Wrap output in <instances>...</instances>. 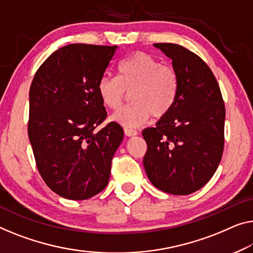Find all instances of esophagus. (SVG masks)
<instances>
[{
    "label": "esophagus",
    "mask_w": 253,
    "mask_h": 253,
    "mask_svg": "<svg viewBox=\"0 0 253 253\" xmlns=\"http://www.w3.org/2000/svg\"><path fill=\"white\" fill-rule=\"evenodd\" d=\"M124 131H125V134L127 135V136H135V135H137V131L135 129H131V128H125L124 129Z\"/></svg>",
    "instance_id": "1"
}]
</instances>
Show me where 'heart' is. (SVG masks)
Here are the masks:
<instances>
[{
	"label": "heart",
	"instance_id": "b5f03b06",
	"mask_svg": "<svg viewBox=\"0 0 253 253\" xmlns=\"http://www.w3.org/2000/svg\"><path fill=\"white\" fill-rule=\"evenodd\" d=\"M126 92H131L133 104L117 111L110 119L126 128L138 127L148 122L150 115L161 118L171 110L178 92V77L174 68L138 52L119 63L117 77L104 75L97 83L101 102L110 110L120 108Z\"/></svg>",
	"mask_w": 253,
	"mask_h": 253
}]
</instances>
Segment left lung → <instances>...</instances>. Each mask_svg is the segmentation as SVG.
<instances>
[{
	"instance_id": "1",
	"label": "left lung",
	"mask_w": 253,
	"mask_h": 253,
	"mask_svg": "<svg viewBox=\"0 0 253 253\" xmlns=\"http://www.w3.org/2000/svg\"><path fill=\"white\" fill-rule=\"evenodd\" d=\"M153 46L171 60L178 92L171 110L142 131L148 144L143 165L157 188L187 195L209 182L221 160L224 101L212 71L197 54L177 44Z\"/></svg>"
}]
</instances>
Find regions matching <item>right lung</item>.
Here are the masks:
<instances>
[{"label":"right lung","mask_w":253,"mask_h":253,"mask_svg":"<svg viewBox=\"0 0 253 253\" xmlns=\"http://www.w3.org/2000/svg\"><path fill=\"white\" fill-rule=\"evenodd\" d=\"M118 46L70 44L39 68L29 90L28 136L37 168L60 197L86 200L108 185L111 160L124 138L107 117L97 83Z\"/></svg>","instance_id":"1"}]
</instances>
